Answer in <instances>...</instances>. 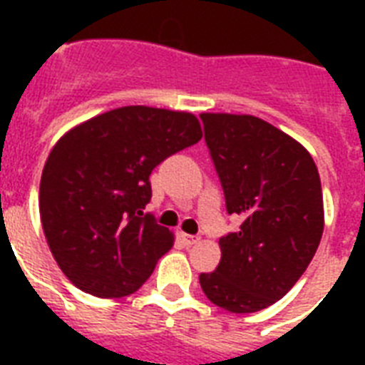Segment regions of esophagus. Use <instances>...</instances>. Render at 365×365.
Masks as SVG:
<instances>
[{"label": "esophagus", "instance_id": "esophagus-1", "mask_svg": "<svg viewBox=\"0 0 365 365\" xmlns=\"http://www.w3.org/2000/svg\"><path fill=\"white\" fill-rule=\"evenodd\" d=\"M182 240L185 244H187V246H193V244H197L199 242V237H195V235H187V233H182Z\"/></svg>", "mask_w": 365, "mask_h": 365}]
</instances>
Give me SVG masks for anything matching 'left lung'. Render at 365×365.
<instances>
[{
	"instance_id": "left-lung-1",
	"label": "left lung",
	"mask_w": 365,
	"mask_h": 365,
	"mask_svg": "<svg viewBox=\"0 0 365 365\" xmlns=\"http://www.w3.org/2000/svg\"><path fill=\"white\" fill-rule=\"evenodd\" d=\"M205 140L237 233L220 239L222 259L200 272L205 295L235 314L277 303L294 288L324 233L318 168L299 142L254 115L202 113Z\"/></svg>"
}]
</instances>
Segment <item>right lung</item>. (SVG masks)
Segmentation results:
<instances>
[{"label": "right lung", "mask_w": 365, "mask_h": 365, "mask_svg": "<svg viewBox=\"0 0 365 365\" xmlns=\"http://www.w3.org/2000/svg\"><path fill=\"white\" fill-rule=\"evenodd\" d=\"M202 138L187 111L125 106L73 126L51 149L39 183L45 239L68 280L104 299L134 294L174 246L143 214L149 176Z\"/></svg>", "instance_id": "1"}]
</instances>
